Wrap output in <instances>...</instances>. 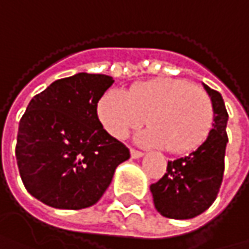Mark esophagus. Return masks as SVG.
<instances>
[{
	"instance_id": "obj_1",
	"label": "esophagus",
	"mask_w": 249,
	"mask_h": 249,
	"mask_svg": "<svg viewBox=\"0 0 249 249\" xmlns=\"http://www.w3.org/2000/svg\"><path fill=\"white\" fill-rule=\"evenodd\" d=\"M131 157L132 159H140V157H142V153L135 150V148H131Z\"/></svg>"
}]
</instances>
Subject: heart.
Returning <instances> with one entry per match:
<instances>
[{
	"label": "heart",
	"mask_w": 249,
	"mask_h": 249,
	"mask_svg": "<svg viewBox=\"0 0 249 249\" xmlns=\"http://www.w3.org/2000/svg\"><path fill=\"white\" fill-rule=\"evenodd\" d=\"M98 117L115 138H124L145 121L137 140L164 147L170 154L196 150L209 135L215 109L209 93L184 79L161 77L132 85L126 92L111 89L98 102Z\"/></svg>",
	"instance_id": "b5f03b06"
}]
</instances>
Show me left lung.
Returning <instances> with one entry per match:
<instances>
[{
    "mask_svg": "<svg viewBox=\"0 0 249 249\" xmlns=\"http://www.w3.org/2000/svg\"><path fill=\"white\" fill-rule=\"evenodd\" d=\"M203 86L215 109L208 138L195 151L169 161L167 173L150 186L157 212L170 219H192L203 213L215 202L224 178L228 112L222 95Z\"/></svg>",
    "mask_w": 249,
    "mask_h": 249,
    "instance_id": "obj_1",
    "label": "left lung"
}]
</instances>
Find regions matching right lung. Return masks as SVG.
Returning <instances> with one entry per match:
<instances>
[{
  "label": "right lung",
  "mask_w": 249,
  "mask_h": 249,
  "mask_svg": "<svg viewBox=\"0 0 249 249\" xmlns=\"http://www.w3.org/2000/svg\"><path fill=\"white\" fill-rule=\"evenodd\" d=\"M114 79L76 73L36 95L20 120L16 159L27 192L56 209L95 205L129 150L98 118Z\"/></svg>",
  "instance_id": "right-lung-1"
}]
</instances>
